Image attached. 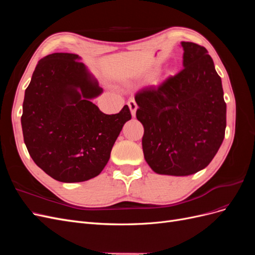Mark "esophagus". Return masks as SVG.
Returning a JSON list of instances; mask_svg holds the SVG:
<instances>
[{
	"mask_svg": "<svg viewBox=\"0 0 255 255\" xmlns=\"http://www.w3.org/2000/svg\"><path fill=\"white\" fill-rule=\"evenodd\" d=\"M128 109H129V111H130V114H132L133 117H135V116H136V111H137V109H138V106H137V104H136V102H135V100L130 99L129 101L128 102Z\"/></svg>",
	"mask_w": 255,
	"mask_h": 255,
	"instance_id": "34e87169",
	"label": "esophagus"
}]
</instances>
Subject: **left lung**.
<instances>
[{
    "mask_svg": "<svg viewBox=\"0 0 255 255\" xmlns=\"http://www.w3.org/2000/svg\"><path fill=\"white\" fill-rule=\"evenodd\" d=\"M183 69L138 91L136 117L144 128V159L158 174L185 176L211 163L225 138L227 104L205 48L182 41Z\"/></svg>",
    "mask_w": 255,
    "mask_h": 255,
    "instance_id": "8db88e82",
    "label": "left lung"
}]
</instances>
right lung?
Here are the masks:
<instances>
[{
    "label": "right lung",
    "mask_w": 255,
    "mask_h": 255,
    "mask_svg": "<svg viewBox=\"0 0 255 255\" xmlns=\"http://www.w3.org/2000/svg\"><path fill=\"white\" fill-rule=\"evenodd\" d=\"M81 57L53 53L37 64L25 89L21 126L35 164L64 183L88 181L109 163L132 116L128 106L106 115L91 101L103 92Z\"/></svg>",
    "instance_id": "obj_1"
}]
</instances>
